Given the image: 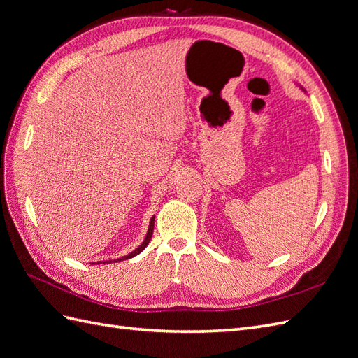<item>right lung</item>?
<instances>
[{"mask_svg":"<svg viewBox=\"0 0 358 358\" xmlns=\"http://www.w3.org/2000/svg\"><path fill=\"white\" fill-rule=\"evenodd\" d=\"M154 224H155V216H152V218H150V222H149V229H148V233H146V237H145V241L142 242V245H140L138 248H136L133 252H129L128 255H125V257H122V258H117V262H122V259H128V258H133V257H136V255H138L140 252L143 251V249L149 245V242H150V237H152V233H154ZM113 262H116V259H113ZM112 259H109V262H103V264H110V263H113ZM92 264H95V263H92ZM99 264V263H96Z\"/></svg>","mask_w":358,"mask_h":358,"instance_id":"obj_1","label":"right lung"}]
</instances>
